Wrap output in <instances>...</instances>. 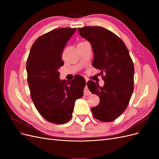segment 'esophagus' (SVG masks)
<instances>
[{
    "mask_svg": "<svg viewBox=\"0 0 159 159\" xmlns=\"http://www.w3.org/2000/svg\"><path fill=\"white\" fill-rule=\"evenodd\" d=\"M88 82V80H86V83ZM84 94L85 95H89L90 94V91L88 88V85L87 84H86L85 87V89H84Z\"/></svg>",
    "mask_w": 159,
    "mask_h": 159,
    "instance_id": "34e87169",
    "label": "esophagus"
}]
</instances>
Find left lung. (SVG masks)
Here are the masks:
<instances>
[{"label": "left lung", "instance_id": "1", "mask_svg": "<svg viewBox=\"0 0 159 159\" xmlns=\"http://www.w3.org/2000/svg\"><path fill=\"white\" fill-rule=\"evenodd\" d=\"M80 36L90 42L93 52L92 65L103 75L105 84L100 87L88 82L92 93L100 102L91 109L93 117L103 122L116 119L126 109L133 91L134 66L123 40L114 33L99 26L78 28Z\"/></svg>", "mask_w": 159, "mask_h": 159}]
</instances>
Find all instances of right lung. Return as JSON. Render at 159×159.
I'll return each instance as SVG.
<instances>
[{"mask_svg":"<svg viewBox=\"0 0 159 159\" xmlns=\"http://www.w3.org/2000/svg\"><path fill=\"white\" fill-rule=\"evenodd\" d=\"M76 28H57L34 42L26 61L28 84L38 111L48 121L63 124L72 117L76 99L84 95L86 85L82 76L73 80L60 79L64 66L61 54Z\"/></svg>","mask_w":159,"mask_h":159,"instance_id":"add662e5","label":"right lung"}]
</instances>
